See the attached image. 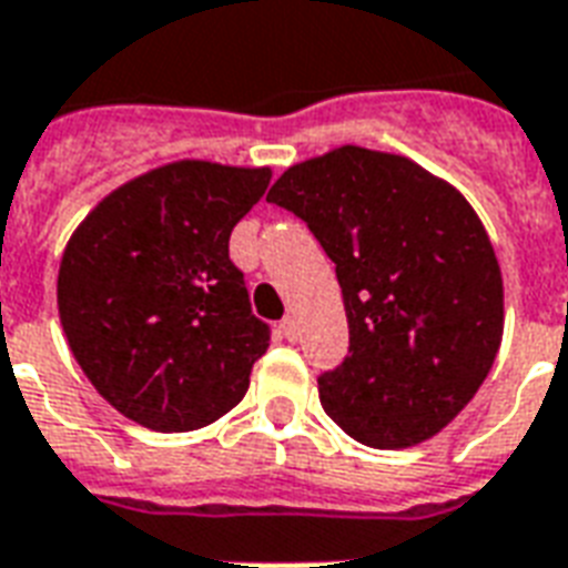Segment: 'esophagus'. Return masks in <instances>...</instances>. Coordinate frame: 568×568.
<instances>
[{
	"label": "esophagus",
	"instance_id": "obj_1",
	"mask_svg": "<svg viewBox=\"0 0 568 568\" xmlns=\"http://www.w3.org/2000/svg\"><path fill=\"white\" fill-rule=\"evenodd\" d=\"M280 331H283V336L288 342L297 339V333H301V327H297V318H294V315H285L283 322H280Z\"/></svg>",
	"mask_w": 568,
	"mask_h": 568
}]
</instances>
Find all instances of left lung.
Instances as JSON below:
<instances>
[{
  "label": "left lung",
  "mask_w": 568,
  "mask_h": 568,
  "mask_svg": "<svg viewBox=\"0 0 568 568\" xmlns=\"http://www.w3.org/2000/svg\"><path fill=\"white\" fill-rule=\"evenodd\" d=\"M267 202L301 216L336 265L352 345L318 378L327 417L366 447L435 438L504 339V276L470 202L405 154L363 145L294 163Z\"/></svg>",
  "instance_id": "obj_1"
}]
</instances>
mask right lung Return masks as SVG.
Returning a JSON list of instances; mask_svg holds the SVG:
<instances>
[{"label":"right lung","instance_id":"obj_1","mask_svg":"<svg viewBox=\"0 0 568 568\" xmlns=\"http://www.w3.org/2000/svg\"><path fill=\"white\" fill-rule=\"evenodd\" d=\"M271 166L172 160L98 202L62 253L55 301L73 361L151 432H193L244 399L271 336L229 258Z\"/></svg>","mask_w":568,"mask_h":568}]
</instances>
